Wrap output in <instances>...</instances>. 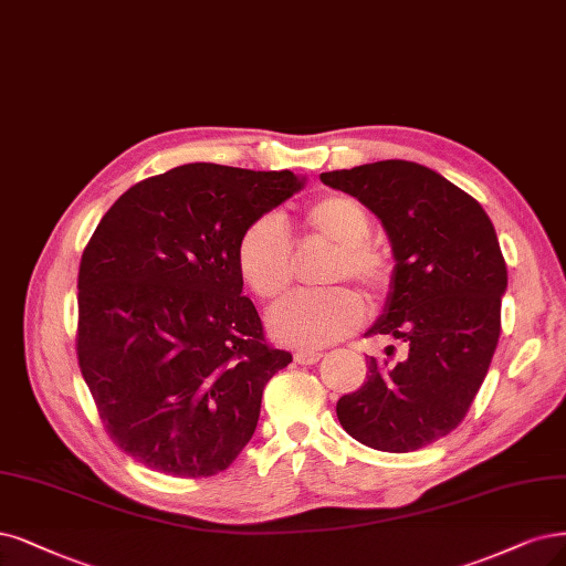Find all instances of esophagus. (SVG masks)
Segmentation results:
<instances>
[{
	"label": "esophagus",
	"instance_id": "esophagus-1",
	"mask_svg": "<svg viewBox=\"0 0 566 566\" xmlns=\"http://www.w3.org/2000/svg\"><path fill=\"white\" fill-rule=\"evenodd\" d=\"M321 358H323L321 350H297L295 354V363H300V365H314Z\"/></svg>",
	"mask_w": 566,
	"mask_h": 566
}]
</instances>
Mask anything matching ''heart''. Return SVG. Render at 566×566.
<instances>
[{
    "label": "heart",
    "instance_id": "heart-1",
    "mask_svg": "<svg viewBox=\"0 0 566 566\" xmlns=\"http://www.w3.org/2000/svg\"><path fill=\"white\" fill-rule=\"evenodd\" d=\"M306 227L333 243L325 281L350 279L373 295L391 285V262L369 241L373 220L356 199L325 193L304 210ZM237 266L243 283L262 300H276L292 283L295 252L279 216H262L250 222L237 243ZM363 302L354 290L335 285L318 292H302L279 302L266 318L269 333L285 346L321 348L346 337L363 321Z\"/></svg>",
    "mask_w": 566,
    "mask_h": 566
}]
</instances>
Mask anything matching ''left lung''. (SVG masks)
Listing matches in <instances>:
<instances>
[{
	"label": "left lung",
	"instance_id": "1",
	"mask_svg": "<svg viewBox=\"0 0 566 566\" xmlns=\"http://www.w3.org/2000/svg\"><path fill=\"white\" fill-rule=\"evenodd\" d=\"M381 220L396 269L384 314L367 335L407 344L367 356V381L342 396L344 431L381 452H415L463 421L490 369L501 333L509 271L482 206L415 161L388 159L321 172Z\"/></svg>",
	"mask_w": 566,
	"mask_h": 566
}]
</instances>
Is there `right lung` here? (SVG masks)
Segmentation results:
<instances>
[{
	"mask_svg": "<svg viewBox=\"0 0 566 566\" xmlns=\"http://www.w3.org/2000/svg\"><path fill=\"white\" fill-rule=\"evenodd\" d=\"M304 187L290 170L187 164L124 191L80 264L76 356L109 438L151 471L216 475L292 363L243 292V229Z\"/></svg>",
	"mask_w": 566,
	"mask_h": 566,
	"instance_id": "obj_1",
	"label": "right lung"
}]
</instances>
